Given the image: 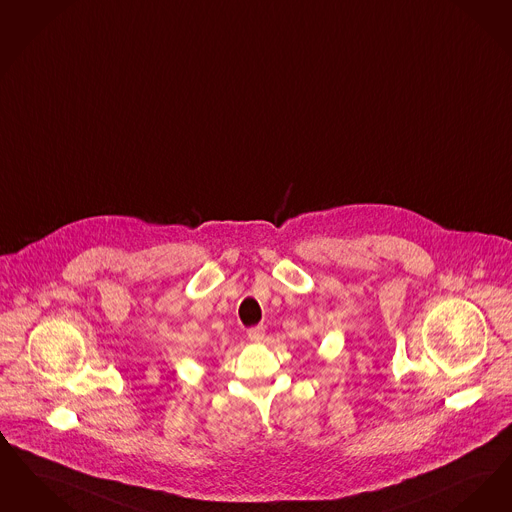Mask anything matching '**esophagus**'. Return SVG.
<instances>
[{"label":"esophagus","instance_id":"obj_1","mask_svg":"<svg viewBox=\"0 0 512 512\" xmlns=\"http://www.w3.org/2000/svg\"><path fill=\"white\" fill-rule=\"evenodd\" d=\"M266 329L263 326H255V328L247 329V337L253 341V343H261L265 339Z\"/></svg>","mask_w":512,"mask_h":512}]
</instances>
